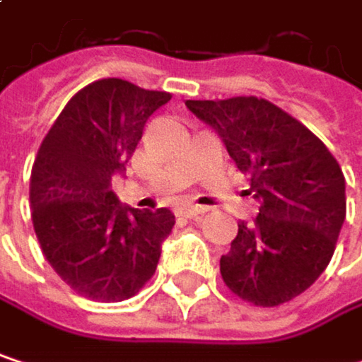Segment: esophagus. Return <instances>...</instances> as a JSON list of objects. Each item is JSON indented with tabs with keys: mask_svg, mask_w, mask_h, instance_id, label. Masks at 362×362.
<instances>
[{
	"mask_svg": "<svg viewBox=\"0 0 362 362\" xmlns=\"http://www.w3.org/2000/svg\"><path fill=\"white\" fill-rule=\"evenodd\" d=\"M207 211V207L203 205H194V203H184L178 207V214L180 216H186V218H194V216H203Z\"/></svg>",
	"mask_w": 362,
	"mask_h": 362,
	"instance_id": "34e87169",
	"label": "esophagus"
}]
</instances>
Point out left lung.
Listing matches in <instances>:
<instances>
[{"instance_id":"obj_1","label":"left lung","mask_w":362,"mask_h":362,"mask_svg":"<svg viewBox=\"0 0 362 362\" xmlns=\"http://www.w3.org/2000/svg\"><path fill=\"white\" fill-rule=\"evenodd\" d=\"M224 142L259 201L220 257L224 283L255 306H279L327 268L346 220V180L325 144L298 119L255 96L186 100Z\"/></svg>"}]
</instances>
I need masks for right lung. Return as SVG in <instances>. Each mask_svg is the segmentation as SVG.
Instances as JSON below:
<instances>
[{
	"label": "right lung",
	"mask_w": 362,
	"mask_h": 362,
	"mask_svg": "<svg viewBox=\"0 0 362 362\" xmlns=\"http://www.w3.org/2000/svg\"><path fill=\"white\" fill-rule=\"evenodd\" d=\"M172 100L123 79L77 92L43 138L31 172V218L58 276L96 302L136 296L155 274L176 218L168 207L121 205L110 182L123 174L148 117Z\"/></svg>",
	"instance_id": "1"
}]
</instances>
